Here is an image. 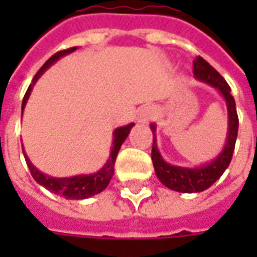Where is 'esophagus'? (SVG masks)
Instances as JSON below:
<instances>
[{"instance_id": "34e87169", "label": "esophagus", "mask_w": 257, "mask_h": 257, "mask_svg": "<svg viewBox=\"0 0 257 257\" xmlns=\"http://www.w3.org/2000/svg\"><path fill=\"white\" fill-rule=\"evenodd\" d=\"M156 115V111L154 110H151L150 107H146L143 108L142 111H140V115H139V119L140 122H149L150 119H153Z\"/></svg>"}]
</instances>
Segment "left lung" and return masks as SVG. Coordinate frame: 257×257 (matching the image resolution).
<instances>
[{
    "label": "left lung",
    "instance_id": "1",
    "mask_svg": "<svg viewBox=\"0 0 257 257\" xmlns=\"http://www.w3.org/2000/svg\"><path fill=\"white\" fill-rule=\"evenodd\" d=\"M194 77L201 82L213 86L223 96L227 104L228 131H227L226 145L223 147L221 153H219V156L213 158L210 162H206L198 167L186 168L168 164L162 158L161 153L158 150V146H157L156 123H151L150 128L153 131L151 160H153V165L156 169L157 178L160 179V182L165 187L179 191V193H199V191L209 189L230 165L238 135V115L237 108H235V100L230 93L231 89L224 81V78L201 56L195 58L194 60Z\"/></svg>",
    "mask_w": 257,
    "mask_h": 257
}]
</instances>
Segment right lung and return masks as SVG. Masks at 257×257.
I'll return each instance as SVG.
<instances>
[{
  "label": "right lung",
  "mask_w": 257,
  "mask_h": 257,
  "mask_svg": "<svg viewBox=\"0 0 257 257\" xmlns=\"http://www.w3.org/2000/svg\"><path fill=\"white\" fill-rule=\"evenodd\" d=\"M77 49V47L70 48V49H66V51H60V52L55 53L52 58H49L45 62V64L42 66L38 73L34 75L33 78V84L29 86V89L26 92L25 97H23V103H22V114H23V110H25L26 103L30 97L31 90H33V86L36 85L37 79L41 77L44 71L52 66L55 62H58L59 59L63 58L68 53L74 52ZM134 122L128 123L125 126H119L114 131L112 134V147L111 153H110V158L107 160V162L103 165V168H100L97 172L90 173V175H77V176H71V178H53V176H49L47 173L41 172L40 169H37L31 161L29 160V157L26 154V151H23L25 154L26 162H27V167L30 169L31 176L34 178L37 183L41 184L42 187H45L47 190H49L51 193L58 194L60 197H63L66 199H85L89 198L92 195H96V194L101 193L103 190L106 189L110 180H111L112 175H114V164H115V158H117V154L121 146L125 142V139L128 138L131 129L134 128Z\"/></svg>",
  "instance_id": "right-lung-1"
}]
</instances>
